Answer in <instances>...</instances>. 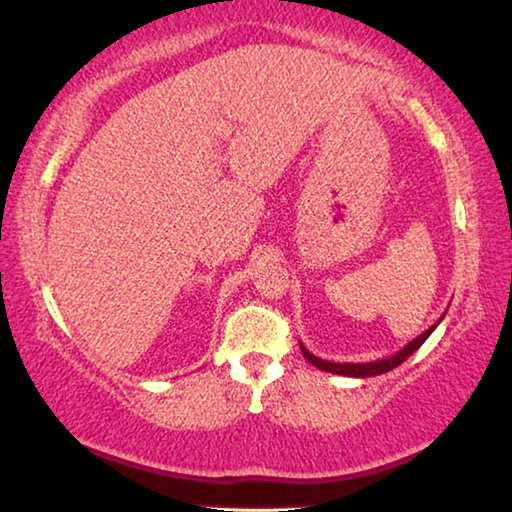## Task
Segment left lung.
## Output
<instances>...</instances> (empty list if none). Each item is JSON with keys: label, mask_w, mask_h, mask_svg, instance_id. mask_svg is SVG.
Wrapping results in <instances>:
<instances>
[{"label": "left lung", "mask_w": 512, "mask_h": 512, "mask_svg": "<svg viewBox=\"0 0 512 512\" xmlns=\"http://www.w3.org/2000/svg\"><path fill=\"white\" fill-rule=\"evenodd\" d=\"M443 317H445V314H443ZM443 317H440V319H443ZM440 319L431 328H426L422 335H417L415 340L408 342V345H405L401 352L391 354V356H387V359H380V361H370V363H331V361H324V359H319V356L310 354L303 345H300V352H303L305 359L310 361L314 368L326 370V373L345 375V377H373V375H382V373H389V370H394L396 366H401V363L408 359L410 354H415L417 349L424 345V340L429 338L433 331H436V326L440 324Z\"/></svg>", "instance_id": "left-lung-1"}]
</instances>
